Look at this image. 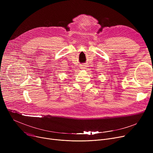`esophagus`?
I'll return each instance as SVG.
<instances>
[{"instance_id":"34e87169","label":"esophagus","mask_w":153,"mask_h":153,"mask_svg":"<svg viewBox=\"0 0 153 153\" xmlns=\"http://www.w3.org/2000/svg\"><path fill=\"white\" fill-rule=\"evenodd\" d=\"M82 69H85V65H83V66H82V67H81Z\"/></svg>"}]
</instances>
